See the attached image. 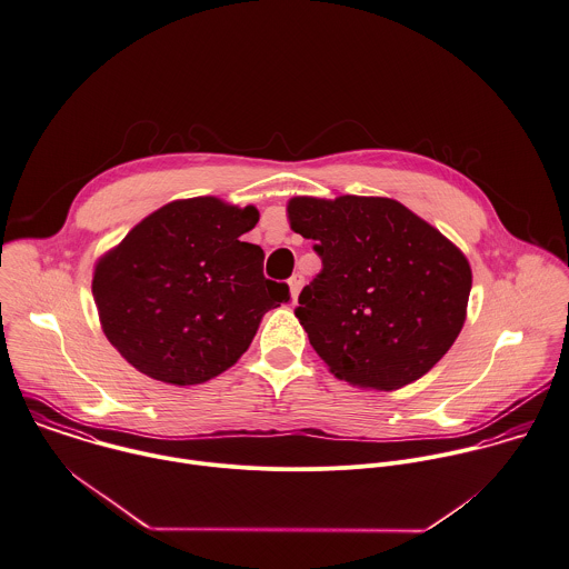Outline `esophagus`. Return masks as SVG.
<instances>
[{
	"instance_id": "obj_1",
	"label": "esophagus",
	"mask_w": 569,
	"mask_h": 569,
	"mask_svg": "<svg viewBox=\"0 0 569 569\" xmlns=\"http://www.w3.org/2000/svg\"><path fill=\"white\" fill-rule=\"evenodd\" d=\"M303 281H306V279H303V274H301V272L292 274V277H290V281H288V283H290V292H292V299H295V301H297V297H299V292H301V288H303Z\"/></svg>"
}]
</instances>
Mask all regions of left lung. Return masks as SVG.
<instances>
[{"label":"left lung","instance_id":"8db88e82","mask_svg":"<svg viewBox=\"0 0 569 569\" xmlns=\"http://www.w3.org/2000/svg\"><path fill=\"white\" fill-rule=\"evenodd\" d=\"M288 216L323 263L295 315L337 378L400 389L451 349L472 274L440 230L389 198H295Z\"/></svg>","mask_w":569,"mask_h":569}]
</instances>
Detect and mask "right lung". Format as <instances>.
<instances>
[{
    "label": "right lung",
    "mask_w": 569,
    "mask_h": 569,
    "mask_svg": "<svg viewBox=\"0 0 569 569\" xmlns=\"http://www.w3.org/2000/svg\"><path fill=\"white\" fill-rule=\"evenodd\" d=\"M257 220V209L216 198L171 202L99 261L94 303L129 365L198 385L248 349L261 317L290 301L288 283L263 277V250L241 241Z\"/></svg>",
    "instance_id": "add662e5"
}]
</instances>
